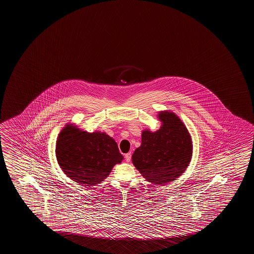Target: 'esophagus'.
Listing matches in <instances>:
<instances>
[{"mask_svg": "<svg viewBox=\"0 0 254 254\" xmlns=\"http://www.w3.org/2000/svg\"><path fill=\"white\" fill-rule=\"evenodd\" d=\"M125 159L127 162H130V160H131V152L126 154Z\"/></svg>", "mask_w": 254, "mask_h": 254, "instance_id": "esophagus-1", "label": "esophagus"}]
</instances>
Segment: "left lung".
<instances>
[{
    "label": "left lung",
    "instance_id": "obj_1",
    "mask_svg": "<svg viewBox=\"0 0 254 254\" xmlns=\"http://www.w3.org/2000/svg\"><path fill=\"white\" fill-rule=\"evenodd\" d=\"M162 122L156 132L145 129L141 144L134 150L132 162L146 181L163 185L177 179L191 160V136L179 117L172 112H160Z\"/></svg>",
    "mask_w": 254,
    "mask_h": 254
}]
</instances>
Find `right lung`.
Here are the masks:
<instances>
[{
    "mask_svg": "<svg viewBox=\"0 0 254 254\" xmlns=\"http://www.w3.org/2000/svg\"><path fill=\"white\" fill-rule=\"evenodd\" d=\"M56 156L63 172L83 186L103 182L123 159L116 141L108 134L87 133L72 124L59 133Z\"/></svg>",
    "mask_w": 254,
    "mask_h": 254,
    "instance_id": "add662e5",
    "label": "right lung"
}]
</instances>
